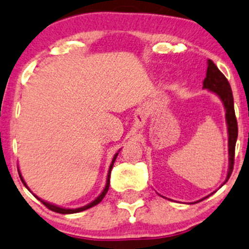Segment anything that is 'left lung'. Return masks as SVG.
<instances>
[{"instance_id":"left-lung-1","label":"left lung","mask_w":249,"mask_h":249,"mask_svg":"<svg viewBox=\"0 0 249 249\" xmlns=\"http://www.w3.org/2000/svg\"><path fill=\"white\" fill-rule=\"evenodd\" d=\"M202 84H204V89L212 91V92L215 93L221 99L226 111V123H227L228 130V172L225 182H227V180L230 179L233 171L235 142L236 138H238V123H236L235 111H234L232 89H231L230 83H228L227 78L224 76V73L216 68V65L211 59L207 61L206 78L204 79ZM207 196H205L201 200L206 199ZM201 200H199V201H201Z\"/></svg>"}]
</instances>
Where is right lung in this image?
<instances>
[{"instance_id":"add662e5","label":"right lung","mask_w":249,"mask_h":249,"mask_svg":"<svg viewBox=\"0 0 249 249\" xmlns=\"http://www.w3.org/2000/svg\"><path fill=\"white\" fill-rule=\"evenodd\" d=\"M118 152H119V151H118ZM118 152H117V153L115 154V156H113L112 162H111V165H110V168H108V173H107V185H105V188H104V190H103V192H102L101 194H99V196H97V198H96L95 200H93L92 202H90V204L85 205V206H83V207H79V208H63V207L56 206V205H53V204H50V202H47V201H44V200L39 199L38 196H35V194H34V196H35L36 198L38 199L39 201H41L43 205H44V206H47L48 208H49V210L53 211V212H56V213H61V214H72V213H78V212H82V211H85V210H88V208H91V207L96 206L97 204H99V202L102 201L103 198H104V196H105V194L107 193V191H108V186H110V174H111V170H112L113 162H115L116 158H117V156H118ZM18 174H19V178H21L22 182H23V185H24V186L27 187L28 190H29V187H28V186H27V184H25V181H24L23 177H22L21 172H19V170H18ZM29 191H30V190H29ZM30 192H31V191H30Z\"/></svg>"}]
</instances>
